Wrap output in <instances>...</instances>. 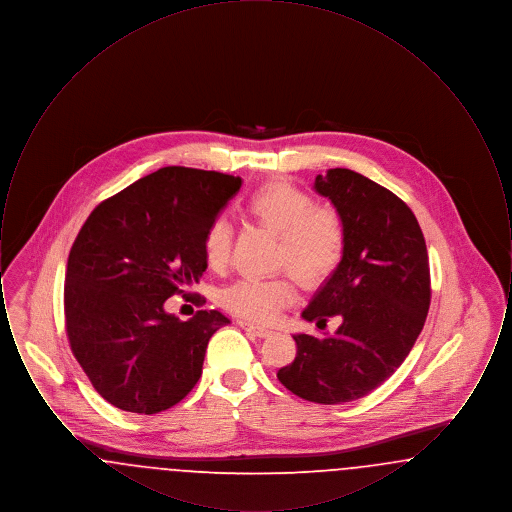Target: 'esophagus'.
Segmentation results:
<instances>
[{
	"instance_id": "1",
	"label": "esophagus",
	"mask_w": 512,
	"mask_h": 512,
	"mask_svg": "<svg viewBox=\"0 0 512 512\" xmlns=\"http://www.w3.org/2000/svg\"><path fill=\"white\" fill-rule=\"evenodd\" d=\"M238 324L247 330V332H253L255 336H259V338H267L272 334V330L270 328H265V326H259V324H253V322H247V320H238Z\"/></svg>"
}]
</instances>
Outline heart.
Instances as JSON below:
<instances>
[{
    "mask_svg": "<svg viewBox=\"0 0 512 512\" xmlns=\"http://www.w3.org/2000/svg\"><path fill=\"white\" fill-rule=\"evenodd\" d=\"M245 215L278 236L276 268H288L303 286L326 282L345 257L347 232L340 213L320 207L317 199L292 182L276 180L257 188L245 199ZM232 228L215 220L203 242L205 265L222 272L230 261ZM295 297L290 274L274 278H242L220 292V305L251 322H274Z\"/></svg>",
    "mask_w": 512,
    "mask_h": 512,
    "instance_id": "b5f03b06",
    "label": "heart"
}]
</instances>
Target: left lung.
Instances as JSON below:
<instances>
[{"label":"left lung","mask_w":512,"mask_h":512,"mask_svg":"<svg viewBox=\"0 0 512 512\" xmlns=\"http://www.w3.org/2000/svg\"><path fill=\"white\" fill-rule=\"evenodd\" d=\"M318 194L345 222V257L303 311L326 324L341 317L334 336L297 334V357L278 380L301 399L338 405L386 382L422 332L432 299L428 249L411 207L359 172L318 174Z\"/></svg>","instance_id":"obj_1"}]
</instances>
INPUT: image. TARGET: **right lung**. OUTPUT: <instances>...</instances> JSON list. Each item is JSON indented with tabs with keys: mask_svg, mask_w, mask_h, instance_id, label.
Segmentation results:
<instances>
[{
	"mask_svg": "<svg viewBox=\"0 0 512 512\" xmlns=\"http://www.w3.org/2000/svg\"><path fill=\"white\" fill-rule=\"evenodd\" d=\"M240 176L165 167L103 199L82 224L65 272V330L74 359L99 395L128 413L180 403L201 376L211 336L230 320L165 313L205 272L203 242Z\"/></svg>",
	"mask_w": 512,
	"mask_h": 512,
	"instance_id": "1",
	"label": "right lung"
}]
</instances>
